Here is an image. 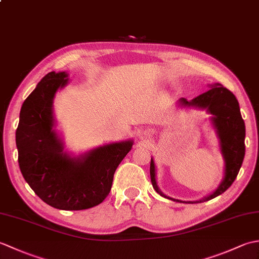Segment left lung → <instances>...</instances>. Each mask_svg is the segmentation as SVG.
<instances>
[{"label": "left lung", "instance_id": "obj_1", "mask_svg": "<svg viewBox=\"0 0 259 259\" xmlns=\"http://www.w3.org/2000/svg\"><path fill=\"white\" fill-rule=\"evenodd\" d=\"M210 90L188 101L185 98H180L177 104L181 108H195L199 110H206V112L211 114L210 121L212 128L216 131L219 140V149L225 161L224 178L219 184L217 189L210 195L196 201H184L164 195L159 189L156 179V166L151 158L150 162V178L153 189L159 195L167 198L169 200L184 203H196L210 200L212 198L222 195L226 191L234 180L237 177L239 169L243 164L245 157V122L240 114V109L237 99L221 83L209 84Z\"/></svg>", "mask_w": 259, "mask_h": 259}]
</instances>
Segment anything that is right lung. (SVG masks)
Wrapping results in <instances>:
<instances>
[{
    "label": "right lung",
    "mask_w": 259,
    "mask_h": 259,
    "mask_svg": "<svg viewBox=\"0 0 259 259\" xmlns=\"http://www.w3.org/2000/svg\"><path fill=\"white\" fill-rule=\"evenodd\" d=\"M69 73L43 76L20 111L15 133L19 166L32 190L48 205L61 210H82L101 203L109 195L113 175L134 140L113 142L79 156L64 150L57 131L53 100L69 83Z\"/></svg>",
    "instance_id": "right-lung-1"
}]
</instances>
